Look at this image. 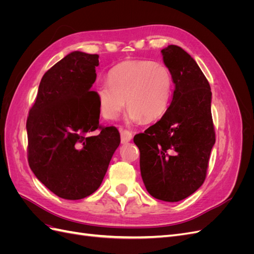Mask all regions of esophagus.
Here are the masks:
<instances>
[{
  "label": "esophagus",
  "instance_id": "esophagus-1",
  "mask_svg": "<svg viewBox=\"0 0 254 254\" xmlns=\"http://www.w3.org/2000/svg\"><path fill=\"white\" fill-rule=\"evenodd\" d=\"M120 133H121V142L122 144H126L128 142L131 141L132 139V133L128 131V130H124L120 128Z\"/></svg>",
  "mask_w": 254,
  "mask_h": 254
}]
</instances>
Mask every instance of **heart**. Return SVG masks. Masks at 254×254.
I'll return each mask as SVG.
<instances>
[{"label": "heart", "mask_w": 254, "mask_h": 254, "mask_svg": "<svg viewBox=\"0 0 254 254\" xmlns=\"http://www.w3.org/2000/svg\"><path fill=\"white\" fill-rule=\"evenodd\" d=\"M95 93L99 109L107 120L117 119L127 105L129 123L153 122L170 106L173 76L167 66L155 61H126L112 68L109 81L96 82Z\"/></svg>", "instance_id": "b5f03b06"}]
</instances>
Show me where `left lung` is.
I'll use <instances>...</instances> for the list:
<instances>
[{"instance_id": "8db88e82", "label": "left lung", "mask_w": 254, "mask_h": 254, "mask_svg": "<svg viewBox=\"0 0 254 254\" xmlns=\"http://www.w3.org/2000/svg\"><path fill=\"white\" fill-rule=\"evenodd\" d=\"M175 90L172 103L155 125L135 134L140 170L148 193L177 202L202 186L215 144L211 113L212 92L196 61L183 49L161 51Z\"/></svg>"}]
</instances>
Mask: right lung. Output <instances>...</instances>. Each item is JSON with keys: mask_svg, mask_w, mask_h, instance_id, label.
<instances>
[{"mask_svg": "<svg viewBox=\"0 0 254 254\" xmlns=\"http://www.w3.org/2000/svg\"><path fill=\"white\" fill-rule=\"evenodd\" d=\"M98 55L75 51L43 75L26 122L28 163L40 182L67 200L101 186L121 136L99 125L95 82ZM100 129L98 135L91 132Z\"/></svg>", "mask_w": 254, "mask_h": 254, "instance_id": "obj_1", "label": "right lung"}]
</instances>
